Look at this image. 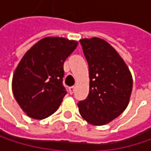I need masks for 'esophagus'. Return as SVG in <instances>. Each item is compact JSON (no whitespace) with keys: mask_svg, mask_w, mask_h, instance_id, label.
I'll return each instance as SVG.
<instances>
[{"mask_svg":"<svg viewBox=\"0 0 151 151\" xmlns=\"http://www.w3.org/2000/svg\"><path fill=\"white\" fill-rule=\"evenodd\" d=\"M74 89H75V86H71V87H69L68 91H69L70 94H73V92H74Z\"/></svg>","mask_w":151,"mask_h":151,"instance_id":"1","label":"esophagus"}]
</instances>
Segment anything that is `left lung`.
I'll return each mask as SVG.
<instances>
[{
  "instance_id": "8db88e82",
  "label": "left lung",
  "mask_w": 151,
  "mask_h": 151,
  "mask_svg": "<svg viewBox=\"0 0 151 151\" xmlns=\"http://www.w3.org/2000/svg\"><path fill=\"white\" fill-rule=\"evenodd\" d=\"M89 67V94L78 103L87 122L101 126L118 117L129 102L133 79L118 52L99 37L80 39Z\"/></svg>"
}]
</instances>
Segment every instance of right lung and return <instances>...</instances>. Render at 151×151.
<instances>
[{"label": "right lung", "instance_id": "right-lung-1", "mask_svg": "<svg viewBox=\"0 0 151 151\" xmlns=\"http://www.w3.org/2000/svg\"><path fill=\"white\" fill-rule=\"evenodd\" d=\"M78 42L64 37H45L32 46L15 68L12 90L28 116L42 120L54 114L67 93L63 86L64 62Z\"/></svg>", "mask_w": 151, "mask_h": 151}]
</instances>
